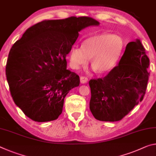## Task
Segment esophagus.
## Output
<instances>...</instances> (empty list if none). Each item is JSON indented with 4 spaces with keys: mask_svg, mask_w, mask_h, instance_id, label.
<instances>
[{
    "mask_svg": "<svg viewBox=\"0 0 156 156\" xmlns=\"http://www.w3.org/2000/svg\"><path fill=\"white\" fill-rule=\"evenodd\" d=\"M80 83H82V84H85V83H87L88 78H86V77H84V76H80Z\"/></svg>",
    "mask_w": 156,
    "mask_h": 156,
    "instance_id": "1",
    "label": "esophagus"
}]
</instances>
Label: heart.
I'll return each mask as SVG.
<instances>
[{
	"label": "heart",
	"instance_id": "1",
	"mask_svg": "<svg viewBox=\"0 0 156 156\" xmlns=\"http://www.w3.org/2000/svg\"><path fill=\"white\" fill-rule=\"evenodd\" d=\"M125 48L121 36L101 33L86 39L83 47L73 46L69 52V64L74 69L91 63L98 73L108 72L117 65Z\"/></svg>",
	"mask_w": 156,
	"mask_h": 156
}]
</instances>
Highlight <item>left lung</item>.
Wrapping results in <instances>:
<instances>
[{"label":"left lung","mask_w":156,"mask_h":156,"mask_svg":"<svg viewBox=\"0 0 156 156\" xmlns=\"http://www.w3.org/2000/svg\"><path fill=\"white\" fill-rule=\"evenodd\" d=\"M149 59L140 39L129 42L118 65L103 78L92 79L90 108L103 122H117L143 100L149 73Z\"/></svg>","instance_id":"left-lung-1"}]
</instances>
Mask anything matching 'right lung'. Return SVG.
<instances>
[{
    "label": "right lung",
    "instance_id": "right-lung-1",
    "mask_svg": "<svg viewBox=\"0 0 156 156\" xmlns=\"http://www.w3.org/2000/svg\"><path fill=\"white\" fill-rule=\"evenodd\" d=\"M98 25L87 16L44 21L14 43L7 59V80L14 103L27 117L46 122L61 115L65 96L80 84L77 74L66 69V55L79 32Z\"/></svg>",
    "mask_w": 156,
    "mask_h": 156
}]
</instances>
